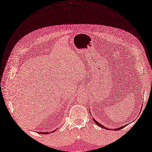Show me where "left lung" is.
Here are the masks:
<instances>
[{
  "label": "left lung",
  "mask_w": 152,
  "mask_h": 152,
  "mask_svg": "<svg viewBox=\"0 0 152 152\" xmlns=\"http://www.w3.org/2000/svg\"><path fill=\"white\" fill-rule=\"evenodd\" d=\"M93 121H94V122L95 123V124H96V125H98L99 126V127H102L103 129H108V128H106V127H104V125H101V124H99V122H97V121H96V120H95V119H93ZM125 126L126 125H124V126H121V127H119V128H117V129H114V130H116V131H118V130H121V129H123V128H124V127H125Z\"/></svg>",
  "instance_id": "8db88e82"
}]
</instances>
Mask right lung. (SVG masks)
<instances>
[{
  "mask_svg": "<svg viewBox=\"0 0 152 152\" xmlns=\"http://www.w3.org/2000/svg\"><path fill=\"white\" fill-rule=\"evenodd\" d=\"M53 131L52 132H50V133H53ZM48 133V132H38V133H40V134H46L48 133Z\"/></svg>",
  "mask_w": 152,
  "mask_h": 152,
  "instance_id": "right-lung-1",
  "label": "right lung"
}]
</instances>
